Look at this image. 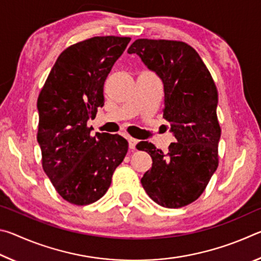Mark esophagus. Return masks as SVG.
I'll list each match as a JSON object with an SVG mask.
<instances>
[{
    "mask_svg": "<svg viewBox=\"0 0 261 261\" xmlns=\"http://www.w3.org/2000/svg\"><path fill=\"white\" fill-rule=\"evenodd\" d=\"M127 140H129L130 149H136V145H137V143H138V140H137L136 138H132V137H129Z\"/></svg>",
    "mask_w": 261,
    "mask_h": 261,
    "instance_id": "obj_1",
    "label": "esophagus"
}]
</instances>
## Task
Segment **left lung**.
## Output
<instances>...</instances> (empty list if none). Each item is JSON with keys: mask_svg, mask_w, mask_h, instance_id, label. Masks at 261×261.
Wrapping results in <instances>:
<instances>
[{"mask_svg": "<svg viewBox=\"0 0 261 261\" xmlns=\"http://www.w3.org/2000/svg\"><path fill=\"white\" fill-rule=\"evenodd\" d=\"M127 53L138 55L161 78L163 118L177 140L167 154L147 141L137 145L153 161L141 185L160 206H187L201 196L219 166L221 127L215 83L199 54L183 41L138 39Z\"/></svg>", "mask_w": 261, "mask_h": 261, "instance_id": "obj_1", "label": "left lung"}]
</instances>
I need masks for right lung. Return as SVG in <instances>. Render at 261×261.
<instances>
[{"label":"right lung","instance_id":"1","mask_svg":"<svg viewBox=\"0 0 261 261\" xmlns=\"http://www.w3.org/2000/svg\"><path fill=\"white\" fill-rule=\"evenodd\" d=\"M131 38L93 37L61 53L38 98L42 168L70 204L99 200L127 152L120 135L91 136L88 118L105 103L103 85Z\"/></svg>","mask_w":261,"mask_h":261}]
</instances>
